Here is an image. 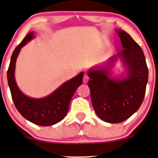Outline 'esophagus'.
Returning a JSON list of instances; mask_svg holds the SVG:
<instances>
[{
    "label": "esophagus",
    "mask_w": 158,
    "mask_h": 158,
    "mask_svg": "<svg viewBox=\"0 0 158 158\" xmlns=\"http://www.w3.org/2000/svg\"><path fill=\"white\" fill-rule=\"evenodd\" d=\"M89 77H88V75H84V77H83V82L84 83H88V81H89Z\"/></svg>",
    "instance_id": "34e87169"
}]
</instances>
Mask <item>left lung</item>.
<instances>
[{
	"instance_id": "8db88e82",
	"label": "left lung",
	"mask_w": 158,
	"mask_h": 158,
	"mask_svg": "<svg viewBox=\"0 0 158 158\" xmlns=\"http://www.w3.org/2000/svg\"><path fill=\"white\" fill-rule=\"evenodd\" d=\"M122 50L104 63L88 70V85L97 116L108 123H119L137 111L143 102L149 72L144 54L139 44L124 31L116 30ZM118 60L125 68L122 75L112 76Z\"/></svg>"
}]
</instances>
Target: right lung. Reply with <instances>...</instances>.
Returning <instances> with one entry per match:
<instances>
[{
	"label": "right lung",
	"instance_id": "1",
	"mask_svg": "<svg viewBox=\"0 0 158 158\" xmlns=\"http://www.w3.org/2000/svg\"><path fill=\"white\" fill-rule=\"evenodd\" d=\"M34 38V32H30L14 50L7 71L8 84L15 106L23 117L37 125H53L61 122L67 115L73 94L82 84L84 73H80L64 82L51 94L42 98H33L25 95L16 83L15 65L23 47Z\"/></svg>",
	"mask_w": 158,
	"mask_h": 158
}]
</instances>
